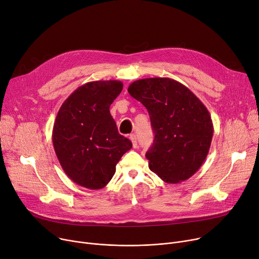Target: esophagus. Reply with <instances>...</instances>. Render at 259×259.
<instances>
[{
	"label": "esophagus",
	"mask_w": 259,
	"mask_h": 259,
	"mask_svg": "<svg viewBox=\"0 0 259 259\" xmlns=\"http://www.w3.org/2000/svg\"><path fill=\"white\" fill-rule=\"evenodd\" d=\"M130 139H131V141H132V143H133V147L134 148H137V146H138V144H137V138H136V136L133 134V135H130Z\"/></svg>",
	"instance_id": "esophagus-1"
}]
</instances>
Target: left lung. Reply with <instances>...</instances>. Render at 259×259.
I'll return each instance as SVG.
<instances>
[{"label": "left lung", "mask_w": 259, "mask_h": 259, "mask_svg": "<svg viewBox=\"0 0 259 259\" xmlns=\"http://www.w3.org/2000/svg\"><path fill=\"white\" fill-rule=\"evenodd\" d=\"M127 91L150 117L154 140L146 152L149 169L168 184L187 181L210 147L213 125L207 109L188 87L169 77L138 79Z\"/></svg>", "instance_id": "8db88e82"}]
</instances>
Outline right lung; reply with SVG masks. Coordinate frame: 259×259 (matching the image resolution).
I'll return each mask as SVG.
<instances>
[{
    "label": "right lung",
    "mask_w": 259,
    "mask_h": 259,
    "mask_svg": "<svg viewBox=\"0 0 259 259\" xmlns=\"http://www.w3.org/2000/svg\"><path fill=\"white\" fill-rule=\"evenodd\" d=\"M120 81L89 82L74 90L59 110L53 145L66 175L76 185L106 187L132 142L118 133L110 106L122 91Z\"/></svg>",
    "instance_id": "1"
}]
</instances>
